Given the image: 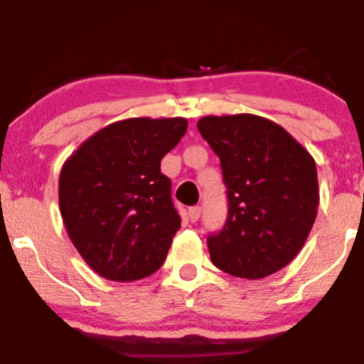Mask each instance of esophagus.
I'll list each match as a JSON object with an SVG mask.
<instances>
[{
	"label": "esophagus",
	"mask_w": 364,
	"mask_h": 364,
	"mask_svg": "<svg viewBox=\"0 0 364 364\" xmlns=\"http://www.w3.org/2000/svg\"><path fill=\"white\" fill-rule=\"evenodd\" d=\"M200 214H202V207H198V205L191 207V209L188 210V216H189V220L193 221V223L200 220Z\"/></svg>",
	"instance_id": "esophagus-1"
}]
</instances>
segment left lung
Returning a JSON list of instances; mask_svg holds the SVG:
<instances>
[{
	"label": "left lung",
	"mask_w": 364,
	"mask_h": 364,
	"mask_svg": "<svg viewBox=\"0 0 364 364\" xmlns=\"http://www.w3.org/2000/svg\"><path fill=\"white\" fill-rule=\"evenodd\" d=\"M198 130L220 157L228 214L207 237L210 261L241 279H262L295 259L316 218L314 159L280 124L254 116H205Z\"/></svg>",
	"instance_id": "8db88e82"
}]
</instances>
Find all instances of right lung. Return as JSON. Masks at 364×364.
I'll return each instance as SVG.
<instances>
[{
  "instance_id": "obj_1",
  "label": "right lung",
  "mask_w": 364,
  "mask_h": 364,
  "mask_svg": "<svg viewBox=\"0 0 364 364\" xmlns=\"http://www.w3.org/2000/svg\"><path fill=\"white\" fill-rule=\"evenodd\" d=\"M186 130L184 117L117 121L62 166L58 205L65 230L103 279L139 280L164 262L180 216L161 161Z\"/></svg>"
}]
</instances>
